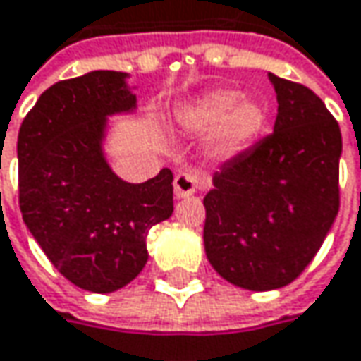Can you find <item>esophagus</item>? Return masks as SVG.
I'll return each mask as SVG.
<instances>
[{"mask_svg": "<svg viewBox=\"0 0 361 361\" xmlns=\"http://www.w3.org/2000/svg\"><path fill=\"white\" fill-rule=\"evenodd\" d=\"M173 188H176V196L178 198H190L200 190V178L196 173L190 171H181L173 180Z\"/></svg>", "mask_w": 361, "mask_h": 361, "instance_id": "1", "label": "esophagus"}]
</instances>
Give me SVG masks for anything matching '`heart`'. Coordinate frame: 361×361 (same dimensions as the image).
<instances>
[{"label":"heart","mask_w":361,"mask_h":361,"mask_svg":"<svg viewBox=\"0 0 361 361\" xmlns=\"http://www.w3.org/2000/svg\"><path fill=\"white\" fill-rule=\"evenodd\" d=\"M269 121V109L254 99H242V92L219 88L192 105L183 107L176 123L185 134H213V154L221 161H233L256 145Z\"/></svg>","instance_id":"obj_1"}]
</instances>
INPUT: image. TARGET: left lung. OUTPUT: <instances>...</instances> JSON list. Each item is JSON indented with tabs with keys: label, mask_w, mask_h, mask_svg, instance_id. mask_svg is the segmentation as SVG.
Listing matches in <instances>:
<instances>
[{
	"label": "left lung",
	"mask_w": 361,
	"mask_h": 361,
	"mask_svg": "<svg viewBox=\"0 0 361 361\" xmlns=\"http://www.w3.org/2000/svg\"><path fill=\"white\" fill-rule=\"evenodd\" d=\"M273 134L225 163L204 196V252L250 291L289 285L312 262L339 213L341 130L304 84L269 72Z\"/></svg>",
	"instance_id": "1"
}]
</instances>
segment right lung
<instances>
[{
  "mask_svg": "<svg viewBox=\"0 0 361 361\" xmlns=\"http://www.w3.org/2000/svg\"><path fill=\"white\" fill-rule=\"evenodd\" d=\"M130 74L94 70L47 88L18 134L22 219L76 287L111 293L140 275L148 229L173 213V173L130 183L105 157L109 117L136 111Z\"/></svg>",
  "mask_w": 361,
  "mask_h": 361,
  "instance_id": "1",
  "label": "right lung"
}]
</instances>
